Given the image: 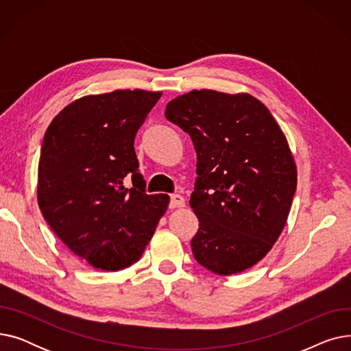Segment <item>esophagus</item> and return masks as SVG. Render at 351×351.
Returning <instances> with one entry per match:
<instances>
[{
  "mask_svg": "<svg viewBox=\"0 0 351 351\" xmlns=\"http://www.w3.org/2000/svg\"><path fill=\"white\" fill-rule=\"evenodd\" d=\"M185 206V199H183L180 195L175 193V195H171V199H169V208L171 209H175V208H182Z\"/></svg>",
  "mask_w": 351,
  "mask_h": 351,
  "instance_id": "34e87169",
  "label": "esophagus"
}]
</instances>
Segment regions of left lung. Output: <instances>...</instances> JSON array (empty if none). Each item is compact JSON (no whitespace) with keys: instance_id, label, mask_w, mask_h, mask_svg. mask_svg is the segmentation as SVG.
Listing matches in <instances>:
<instances>
[{"instance_id":"1","label":"left lung","mask_w":351,"mask_h":351,"mask_svg":"<svg viewBox=\"0 0 351 351\" xmlns=\"http://www.w3.org/2000/svg\"><path fill=\"white\" fill-rule=\"evenodd\" d=\"M197 155L191 208L199 229L196 262L222 276L241 273L280 236L298 186L287 141L269 109L249 94L202 89L166 105Z\"/></svg>"}]
</instances>
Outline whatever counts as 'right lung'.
<instances>
[{
  "mask_svg": "<svg viewBox=\"0 0 351 351\" xmlns=\"http://www.w3.org/2000/svg\"><path fill=\"white\" fill-rule=\"evenodd\" d=\"M162 92L89 95L49 123L38 166V205L61 241L90 266L129 267L154 236L169 204L147 195L134 141ZM131 178L133 188L124 182Z\"/></svg>",
  "mask_w": 351,
  "mask_h": 351,
  "instance_id": "obj_1",
  "label": "right lung"
}]
</instances>
